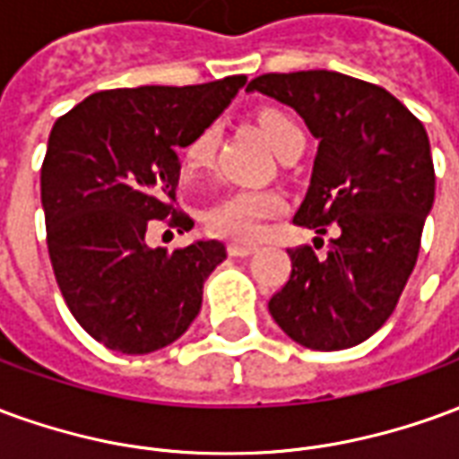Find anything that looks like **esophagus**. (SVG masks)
Here are the masks:
<instances>
[{
    "mask_svg": "<svg viewBox=\"0 0 459 459\" xmlns=\"http://www.w3.org/2000/svg\"><path fill=\"white\" fill-rule=\"evenodd\" d=\"M255 246H248V243H229V255L233 258H248L255 253Z\"/></svg>",
    "mask_w": 459,
    "mask_h": 459,
    "instance_id": "esophagus-1",
    "label": "esophagus"
}]
</instances>
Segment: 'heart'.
Segmentation results:
<instances>
[{
	"label": "heart",
	"instance_id": "obj_1",
	"mask_svg": "<svg viewBox=\"0 0 459 459\" xmlns=\"http://www.w3.org/2000/svg\"><path fill=\"white\" fill-rule=\"evenodd\" d=\"M258 125L268 144L280 154L295 134H302L295 122L280 110H263L258 115ZM219 147V125L201 127L189 144L184 147V167L191 171L206 169ZM282 211V199L278 194L265 189H236L223 194L204 211L206 229L236 240H253L263 229V221Z\"/></svg>",
	"mask_w": 459,
	"mask_h": 459
}]
</instances>
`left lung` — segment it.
Masks as SVG:
<instances>
[{"label": "left lung", "instance_id": "1", "mask_svg": "<svg viewBox=\"0 0 459 459\" xmlns=\"http://www.w3.org/2000/svg\"><path fill=\"white\" fill-rule=\"evenodd\" d=\"M250 93L288 105L319 140L295 223L325 233L329 253L288 250L292 273L268 309L292 342L337 351L384 327L411 278L435 171L423 122L378 85L334 71L265 74Z\"/></svg>", "mask_w": 459, "mask_h": 459}]
</instances>
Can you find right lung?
Wrapping results in <instances>:
<instances>
[{"label": "right lung", "mask_w": 459, "mask_h": 459, "mask_svg": "<svg viewBox=\"0 0 459 459\" xmlns=\"http://www.w3.org/2000/svg\"><path fill=\"white\" fill-rule=\"evenodd\" d=\"M246 75L204 85L103 91L58 117L41 167L46 243L56 282L78 325L120 354H152L189 329L204 282L226 260L219 240L150 248L144 233L174 209L177 150L216 120Z\"/></svg>", "instance_id": "1"}]
</instances>
